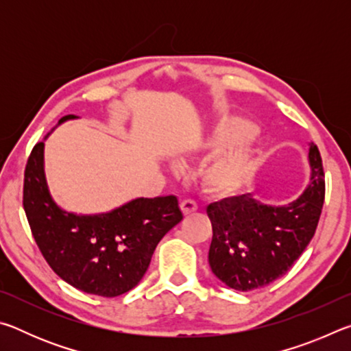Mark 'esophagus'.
<instances>
[{"instance_id": "1", "label": "esophagus", "mask_w": 351, "mask_h": 351, "mask_svg": "<svg viewBox=\"0 0 351 351\" xmlns=\"http://www.w3.org/2000/svg\"><path fill=\"white\" fill-rule=\"evenodd\" d=\"M197 209H198L197 201H193L190 198H186V199L181 201V210H182L184 215H190V213H193Z\"/></svg>"}]
</instances>
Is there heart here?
<instances>
[{
  "label": "heart",
  "instance_id": "obj_1",
  "mask_svg": "<svg viewBox=\"0 0 351 351\" xmlns=\"http://www.w3.org/2000/svg\"><path fill=\"white\" fill-rule=\"evenodd\" d=\"M255 133L252 122L241 117H228L212 130V133L197 145L201 150H210L234 144L228 152L215 159L204 171V181L213 192L226 193L239 189L246 181L254 165V144L251 136ZM195 150L180 152L176 158L186 161Z\"/></svg>",
  "mask_w": 351,
  "mask_h": 351
}]
</instances>
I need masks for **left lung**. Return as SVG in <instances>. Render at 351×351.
<instances>
[{"instance_id": "1", "label": "left lung", "mask_w": 351, "mask_h": 351, "mask_svg": "<svg viewBox=\"0 0 351 351\" xmlns=\"http://www.w3.org/2000/svg\"><path fill=\"white\" fill-rule=\"evenodd\" d=\"M310 181L288 204H265L252 193L207 206L212 223L209 265L237 291L266 287L282 277L310 245L325 197L322 159L308 144Z\"/></svg>"}]
</instances>
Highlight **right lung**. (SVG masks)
I'll list each match as a JSON object with an SVG mask.
<instances>
[{
	"label": "right lung",
	"mask_w": 351,
	"mask_h": 351,
	"mask_svg": "<svg viewBox=\"0 0 351 351\" xmlns=\"http://www.w3.org/2000/svg\"><path fill=\"white\" fill-rule=\"evenodd\" d=\"M75 116H64L57 127ZM34 147L25 171L23 206L32 235L56 274L88 294L116 297L138 285L158 243L182 219L175 195L134 198L102 213L62 209L45 171V141Z\"/></svg>",
	"instance_id": "right-lung-1"
}]
</instances>
